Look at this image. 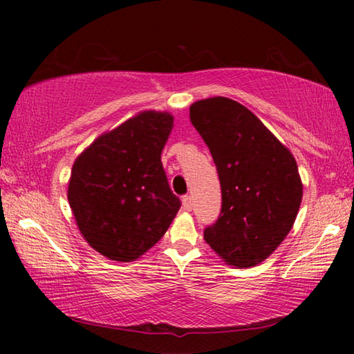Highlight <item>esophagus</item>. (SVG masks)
I'll list each match as a JSON object with an SVG mask.
<instances>
[{
  "label": "esophagus",
  "mask_w": 354,
  "mask_h": 354,
  "mask_svg": "<svg viewBox=\"0 0 354 354\" xmlns=\"http://www.w3.org/2000/svg\"><path fill=\"white\" fill-rule=\"evenodd\" d=\"M192 206H194V201H192L190 195H184L183 196V207L185 211H192Z\"/></svg>",
  "instance_id": "obj_1"
}]
</instances>
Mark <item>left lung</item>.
Returning <instances> with one entry per match:
<instances>
[{
  "instance_id": "8db88e82",
  "label": "left lung",
  "mask_w": 354,
  "mask_h": 354,
  "mask_svg": "<svg viewBox=\"0 0 354 354\" xmlns=\"http://www.w3.org/2000/svg\"><path fill=\"white\" fill-rule=\"evenodd\" d=\"M221 185L218 220L205 241L227 266L254 267L292 230L303 198L297 160L247 107L214 97L190 106Z\"/></svg>"
}]
</instances>
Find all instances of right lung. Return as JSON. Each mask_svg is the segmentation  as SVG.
Listing matches in <instances>:
<instances>
[{
    "instance_id": "add662e5",
    "label": "right lung",
    "mask_w": 354,
    "mask_h": 354,
    "mask_svg": "<svg viewBox=\"0 0 354 354\" xmlns=\"http://www.w3.org/2000/svg\"><path fill=\"white\" fill-rule=\"evenodd\" d=\"M171 128V113L143 111L75 160L70 207L82 237L107 259L131 262L147 253L181 207L160 162Z\"/></svg>"
}]
</instances>
